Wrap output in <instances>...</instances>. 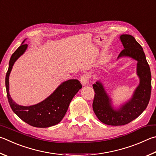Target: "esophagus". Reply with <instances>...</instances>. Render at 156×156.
<instances>
[{"mask_svg":"<svg viewBox=\"0 0 156 156\" xmlns=\"http://www.w3.org/2000/svg\"><path fill=\"white\" fill-rule=\"evenodd\" d=\"M89 80H90V75H88V74H84V75H83L81 76L80 81H81V83H82V85H83V86L86 85V84L88 83Z\"/></svg>","mask_w":156,"mask_h":156,"instance_id":"obj_1","label":"esophagus"}]
</instances>
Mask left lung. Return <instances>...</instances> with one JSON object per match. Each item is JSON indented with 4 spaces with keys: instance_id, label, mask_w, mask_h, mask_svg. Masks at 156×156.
Here are the masks:
<instances>
[{
    "instance_id": "obj_1",
    "label": "left lung",
    "mask_w": 156,
    "mask_h": 156,
    "mask_svg": "<svg viewBox=\"0 0 156 156\" xmlns=\"http://www.w3.org/2000/svg\"><path fill=\"white\" fill-rule=\"evenodd\" d=\"M120 39L124 49L120 53L118 59L129 57L138 62L137 75L140 83L132 99L118 110H114L102 83L97 81L92 85L94 90L92 103L94 114L100 121L114 126L126 125L140 116L149 104L151 92V71L142 46L131 35H121Z\"/></svg>"
}]
</instances>
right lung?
<instances>
[{"instance_id":"right-lung-1","label":"right lung","mask_w":156,"mask_h":156,"mask_svg":"<svg viewBox=\"0 0 156 156\" xmlns=\"http://www.w3.org/2000/svg\"><path fill=\"white\" fill-rule=\"evenodd\" d=\"M19 46L11 57L5 76L8 101L13 112L27 124L35 127H48L58 124L64 118L73 98L82 88L80 81L69 80L62 83L43 101L31 106L19 105L13 101L9 92V76L15 62L25 52L27 44Z\"/></svg>"}]
</instances>
